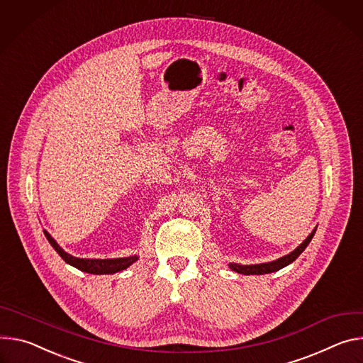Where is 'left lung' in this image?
Wrapping results in <instances>:
<instances>
[{
  "label": "left lung",
  "instance_id": "obj_1",
  "mask_svg": "<svg viewBox=\"0 0 363 363\" xmlns=\"http://www.w3.org/2000/svg\"><path fill=\"white\" fill-rule=\"evenodd\" d=\"M314 233H315V229H314V230L307 236V239L304 240V242H303L298 248H296L291 254H289V255H286V257H283V258H279V259H277V261L265 262V264H257V265H239V264H229V267H230V269H233L235 272H238V274H245V275H254V274L261 275V274L275 272V271H278V269H281V268L287 267V265H289V264H291L293 261H296V259L300 257V254L307 248V245L310 244V240L313 239Z\"/></svg>",
  "mask_w": 363,
  "mask_h": 363
}]
</instances>
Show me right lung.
<instances>
[{
    "label": "right lung",
    "mask_w": 363,
    "mask_h": 363,
    "mask_svg": "<svg viewBox=\"0 0 363 363\" xmlns=\"http://www.w3.org/2000/svg\"><path fill=\"white\" fill-rule=\"evenodd\" d=\"M45 235H46L49 242H50V245L55 248V251L62 257V259H65V262L73 265L74 268L84 271V272H89V274H115L118 271H123V269L128 268L133 262H135L138 259L137 255L128 257V258H113V259H84V258H76V257H72L67 252H65L56 244V240L46 230H45Z\"/></svg>",
    "instance_id": "1"
}]
</instances>
